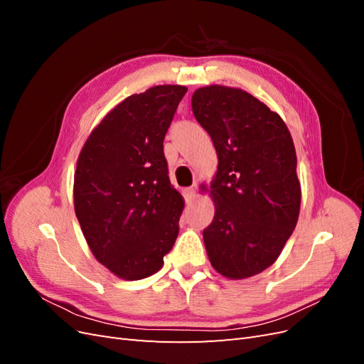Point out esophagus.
I'll use <instances>...</instances> for the list:
<instances>
[{"label":"esophagus","instance_id":"esophagus-1","mask_svg":"<svg viewBox=\"0 0 364 364\" xmlns=\"http://www.w3.org/2000/svg\"><path fill=\"white\" fill-rule=\"evenodd\" d=\"M194 196H196V186H190V188L185 190V199L188 202L194 199Z\"/></svg>","mask_w":364,"mask_h":364}]
</instances>
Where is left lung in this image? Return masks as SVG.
Returning a JSON list of instances; mask_svg holds the SVG:
<instances>
[{"mask_svg": "<svg viewBox=\"0 0 364 364\" xmlns=\"http://www.w3.org/2000/svg\"><path fill=\"white\" fill-rule=\"evenodd\" d=\"M191 106L218 156L208 258L225 278L246 279L278 259L299 217L293 138L277 112L238 87H199Z\"/></svg>", "mask_w": 364, "mask_h": 364, "instance_id": "left-lung-1", "label": "left lung"}]
</instances>
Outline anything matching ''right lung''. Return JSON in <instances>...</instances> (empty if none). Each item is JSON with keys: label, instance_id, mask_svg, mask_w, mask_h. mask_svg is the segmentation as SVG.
I'll return each instance as SVG.
<instances>
[{"label": "right lung", "instance_id": "obj_1", "mask_svg": "<svg viewBox=\"0 0 364 364\" xmlns=\"http://www.w3.org/2000/svg\"><path fill=\"white\" fill-rule=\"evenodd\" d=\"M186 91L159 85L124 98L77 159V220L95 259L121 279L156 273L178 238L183 197L170 183L162 142Z\"/></svg>", "mask_w": 364, "mask_h": 364}]
</instances>
